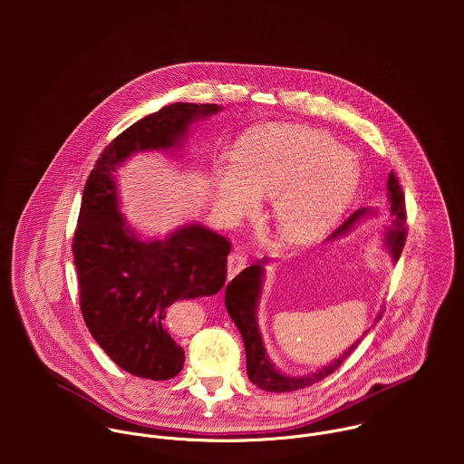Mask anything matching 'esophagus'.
<instances>
[{
	"label": "esophagus",
	"mask_w": 464,
	"mask_h": 464,
	"mask_svg": "<svg viewBox=\"0 0 464 464\" xmlns=\"http://www.w3.org/2000/svg\"><path fill=\"white\" fill-rule=\"evenodd\" d=\"M246 255L244 253H238V251H233L229 256H227V276L229 279L235 277L237 274H240L244 268H246Z\"/></svg>",
	"instance_id": "esophagus-1"
}]
</instances>
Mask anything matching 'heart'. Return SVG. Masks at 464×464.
Masks as SVG:
<instances>
[{
	"label": "heart",
	"instance_id": "heart-1",
	"mask_svg": "<svg viewBox=\"0 0 464 464\" xmlns=\"http://www.w3.org/2000/svg\"><path fill=\"white\" fill-rule=\"evenodd\" d=\"M353 160L319 130L292 122L258 126L237 143L235 158L213 161L211 196L226 222L249 215L270 196L268 217L288 242L333 224L354 188Z\"/></svg>",
	"mask_w": 464,
	"mask_h": 464
}]
</instances>
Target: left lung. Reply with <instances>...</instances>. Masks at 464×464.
Instances as JSON below:
<instances>
[{
	"instance_id": "obj_1",
	"label": "left lung",
	"mask_w": 464,
	"mask_h": 464,
	"mask_svg": "<svg viewBox=\"0 0 464 464\" xmlns=\"http://www.w3.org/2000/svg\"><path fill=\"white\" fill-rule=\"evenodd\" d=\"M387 198L391 204V217L392 222L385 231V246L389 253L392 255L394 262L401 258L402 247L406 244V235H408V224H406V200H404V192L399 183V178H396L394 172L389 174L387 179ZM369 209H360L356 211L342 227H338L330 238H336L343 233H347L356 220H360ZM270 258H262L255 262L253 266L246 268L240 272L226 288V308L231 319L235 321L237 328L240 330V336L244 340L246 347V367H247V376L251 383L264 391H272V392H286V391H297L303 387H308L328 374H333L336 369L342 367V363L353 354V351L360 345L363 336L369 333L365 330L363 336L356 340L354 345L349 347L338 360L333 363H328L315 372L304 374V376H286L276 365L270 362L266 356V349H264L260 333H258V324H256V304L260 299V290H262V277H264V264H266ZM382 315V314H380ZM376 317L382 319V317Z\"/></svg>"
}]
</instances>
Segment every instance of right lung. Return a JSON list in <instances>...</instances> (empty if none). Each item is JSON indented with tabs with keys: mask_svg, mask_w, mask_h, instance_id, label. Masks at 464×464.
Returning a JSON list of instances; mask_svg holds the SVG:
<instances>
[{
	"mask_svg": "<svg viewBox=\"0 0 464 464\" xmlns=\"http://www.w3.org/2000/svg\"><path fill=\"white\" fill-rule=\"evenodd\" d=\"M217 111L218 104L174 102L128 126L102 150L82 192L73 237L82 317L99 347L140 378L170 380L183 369L172 304L222 290L231 244L200 224L140 240L119 211L113 172L136 152L179 147L188 124Z\"/></svg>",
	"mask_w": 464,
	"mask_h": 464,
	"instance_id": "obj_1",
	"label": "right lung"
}]
</instances>
